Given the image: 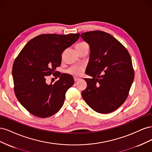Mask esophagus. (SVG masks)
Listing matches in <instances>:
<instances>
[{"label": "esophagus", "instance_id": "esophagus-1", "mask_svg": "<svg viewBox=\"0 0 152 152\" xmlns=\"http://www.w3.org/2000/svg\"><path fill=\"white\" fill-rule=\"evenodd\" d=\"M73 79H74V81H75V82H77V80H79L80 79H79V78H78V77H73Z\"/></svg>", "mask_w": 152, "mask_h": 152}]
</instances>
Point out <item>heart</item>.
<instances>
[{
    "instance_id": "heart-1",
    "label": "heart",
    "mask_w": 152,
    "mask_h": 152,
    "mask_svg": "<svg viewBox=\"0 0 152 152\" xmlns=\"http://www.w3.org/2000/svg\"><path fill=\"white\" fill-rule=\"evenodd\" d=\"M86 45H88V44L86 42H80L76 45V48L84 47V46H86ZM83 71H84V67L80 66H73L70 67L68 70V72L69 73H70V74H72L75 76L80 75L82 73V72H83Z\"/></svg>"
}]
</instances>
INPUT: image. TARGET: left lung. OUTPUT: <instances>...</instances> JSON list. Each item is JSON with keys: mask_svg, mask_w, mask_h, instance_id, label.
<instances>
[{"mask_svg": "<svg viewBox=\"0 0 152 152\" xmlns=\"http://www.w3.org/2000/svg\"><path fill=\"white\" fill-rule=\"evenodd\" d=\"M80 37L89 45L86 73L93 77L84 79L87 86L82 98L95 112L111 113L125 102L134 80L131 58L119 41L104 31L85 32Z\"/></svg>", "mask_w": 152, "mask_h": 152, "instance_id": "8db88e82", "label": "left lung"}]
</instances>
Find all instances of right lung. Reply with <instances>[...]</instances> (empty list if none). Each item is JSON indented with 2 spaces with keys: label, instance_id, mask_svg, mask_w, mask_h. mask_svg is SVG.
I'll list each match as a JSON object with an SVG mask.
<instances>
[{
  "label": "right lung",
  "instance_id": "add662e5",
  "mask_svg": "<svg viewBox=\"0 0 152 152\" xmlns=\"http://www.w3.org/2000/svg\"><path fill=\"white\" fill-rule=\"evenodd\" d=\"M79 37V34L38 35L16 58L12 72L15 93L21 104L34 115L49 117L62 107L67 90L74 84L73 77L58 75L59 80L50 84L45 82V77L60 66L62 53Z\"/></svg>",
  "mask_w": 152,
  "mask_h": 152
}]
</instances>
